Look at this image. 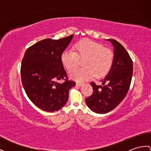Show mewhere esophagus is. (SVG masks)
<instances>
[{"label":"esophagus","instance_id":"obj_1","mask_svg":"<svg viewBox=\"0 0 151 151\" xmlns=\"http://www.w3.org/2000/svg\"><path fill=\"white\" fill-rule=\"evenodd\" d=\"M83 85V83H76V86H81Z\"/></svg>","mask_w":151,"mask_h":151}]
</instances>
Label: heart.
<instances>
[{
  "label": "heart",
  "mask_w": 151,
  "mask_h": 151,
  "mask_svg": "<svg viewBox=\"0 0 151 151\" xmlns=\"http://www.w3.org/2000/svg\"><path fill=\"white\" fill-rule=\"evenodd\" d=\"M74 51L65 50L61 54V62L68 70L78 67L79 59H85L84 67L73 70L70 72V78L78 82L92 78L94 76L100 78L106 76L111 69L113 62L112 51L101 43L85 40L77 43Z\"/></svg>",
  "instance_id": "obj_1"
}]
</instances>
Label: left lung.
<instances>
[{
	"instance_id": "left-lung-1",
	"label": "left lung",
	"mask_w": 151,
	"mask_h": 151,
	"mask_svg": "<svg viewBox=\"0 0 151 151\" xmlns=\"http://www.w3.org/2000/svg\"><path fill=\"white\" fill-rule=\"evenodd\" d=\"M113 46V62L102 85L91 83L93 93L86 99V104L91 111L103 114L115 108L126 96L133 76V61L128 52L115 40L109 39Z\"/></svg>"
}]
</instances>
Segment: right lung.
<instances>
[{
  "label": "right lung",
  "mask_w": 151,
  "mask_h": 151,
  "mask_svg": "<svg viewBox=\"0 0 151 151\" xmlns=\"http://www.w3.org/2000/svg\"><path fill=\"white\" fill-rule=\"evenodd\" d=\"M73 36L41 40L25 52L20 69L22 83L31 102L43 111L54 112L63 108L69 90L76 85L67 79L61 84L55 81L67 78L61 56Z\"/></svg>",
  "instance_id": "1"
}]
</instances>
